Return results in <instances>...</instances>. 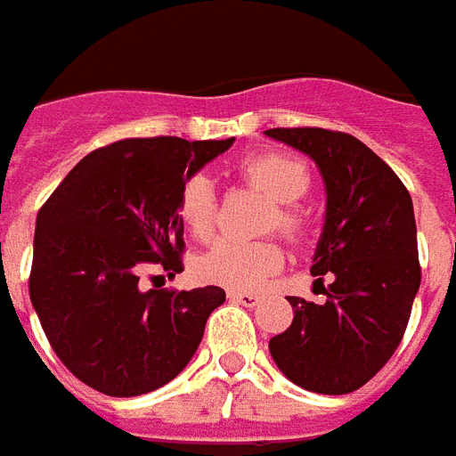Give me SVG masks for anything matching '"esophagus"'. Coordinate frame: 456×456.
I'll return each mask as SVG.
<instances>
[{"label":"esophagus","mask_w":456,"mask_h":456,"mask_svg":"<svg viewBox=\"0 0 456 456\" xmlns=\"http://www.w3.org/2000/svg\"><path fill=\"white\" fill-rule=\"evenodd\" d=\"M227 296H229V300H232V303L246 305V307H253V305L260 300V296H257V293H250V291H229Z\"/></svg>","instance_id":"1"}]
</instances>
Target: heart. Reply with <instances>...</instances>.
I'll use <instances>...</instances> for the list:
<instances>
[{
	"mask_svg": "<svg viewBox=\"0 0 456 456\" xmlns=\"http://www.w3.org/2000/svg\"><path fill=\"white\" fill-rule=\"evenodd\" d=\"M236 175L246 184L256 186L265 196L277 200L267 227L281 229L289 239H300L307 229V217L296 203L310 189L307 165L289 153H257L236 165ZM177 215L193 239L206 241L217 224V191L213 179L196 172L182 182L177 193ZM286 253L274 239L265 241H232L222 239L196 257L193 272L200 281L227 286V289H257L265 279L284 267Z\"/></svg>",
	"mask_w": 456,
	"mask_h": 456,
	"instance_id": "1",
	"label": "heart"
}]
</instances>
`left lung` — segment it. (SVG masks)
I'll return each instance as SVG.
<instances>
[{"label":"left lung","mask_w":456,"mask_h":456,"mask_svg":"<svg viewBox=\"0 0 456 456\" xmlns=\"http://www.w3.org/2000/svg\"><path fill=\"white\" fill-rule=\"evenodd\" d=\"M267 137L307 153L326 184V220L310 272L329 277L326 303L289 296L293 322L270 340L296 386L346 395L393 357L421 284L407 186L367 144L322 127H274ZM314 281V284H317Z\"/></svg>","instance_id":"8db88e82"}]
</instances>
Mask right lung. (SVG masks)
Listing matches in <instances>:
<instances>
[{
    "label": "right lung",
    "mask_w": 456,
    "mask_h": 456,
    "mask_svg": "<svg viewBox=\"0 0 456 456\" xmlns=\"http://www.w3.org/2000/svg\"><path fill=\"white\" fill-rule=\"evenodd\" d=\"M232 144L234 137L120 139L82 158L39 208L32 307L53 353L89 388L144 395L196 353L224 291H139V274L184 270L179 186Z\"/></svg>",
    "instance_id": "1"
}]
</instances>
